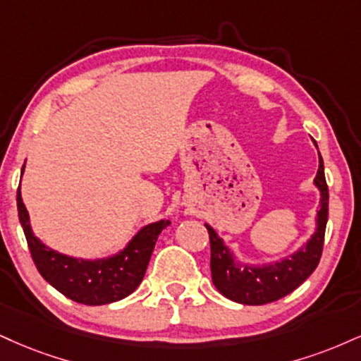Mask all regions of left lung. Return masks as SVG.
Segmentation results:
<instances>
[{
  "label": "left lung",
  "instance_id": "obj_1",
  "mask_svg": "<svg viewBox=\"0 0 361 361\" xmlns=\"http://www.w3.org/2000/svg\"><path fill=\"white\" fill-rule=\"evenodd\" d=\"M314 185L321 195L314 233L301 249H298L288 257L276 260V262L264 264V266H249V264L238 262L233 252L225 245L224 238H220L219 233L205 224L208 235H210L212 281L225 298L240 302V305H267V302L288 296L314 272L319 264L321 252H323L329 202L321 154Z\"/></svg>",
  "mask_w": 361,
  "mask_h": 361
}]
</instances>
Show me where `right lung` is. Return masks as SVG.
<instances>
[{"label": "right lung", "instance_id": "obj_1", "mask_svg": "<svg viewBox=\"0 0 361 361\" xmlns=\"http://www.w3.org/2000/svg\"><path fill=\"white\" fill-rule=\"evenodd\" d=\"M23 171L25 164L21 175ZM16 205L30 254L38 272L65 298L87 306L109 305L134 293L145 277L158 235L171 224L169 220H159L145 225L123 250L111 257L77 259L50 249L40 238L35 237L20 188L16 192Z\"/></svg>", "mask_w": 361, "mask_h": 361}]
</instances>
